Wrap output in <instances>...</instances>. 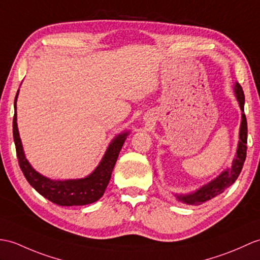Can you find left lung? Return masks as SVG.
<instances>
[{
	"label": "left lung",
	"mask_w": 260,
	"mask_h": 260,
	"mask_svg": "<svg viewBox=\"0 0 260 260\" xmlns=\"http://www.w3.org/2000/svg\"><path fill=\"white\" fill-rule=\"evenodd\" d=\"M235 93H236L237 100L239 102L240 110L244 112V104H245V95L243 92V88L236 83L235 85ZM241 125H240V133H239V144L237 148V155L236 158L233 161V166L231 170H227L224 173H221L218 177L214 179L213 182L205 185L201 189H198L194 194L185 195V196H177L180 202L188 205H201L203 203H206L214 197L221 194L227 187L233 185L236 179L238 178L239 174L243 170L244 162L246 159L247 154V119L245 114L241 116Z\"/></svg>",
	"instance_id": "1"
}]
</instances>
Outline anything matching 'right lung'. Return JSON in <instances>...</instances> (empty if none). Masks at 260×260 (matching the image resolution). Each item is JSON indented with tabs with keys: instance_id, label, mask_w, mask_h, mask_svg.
Returning a JSON list of instances; mask_svg holds the SVG:
<instances>
[{
	"instance_id": "add662e5",
	"label": "right lung",
	"mask_w": 260,
	"mask_h": 260,
	"mask_svg": "<svg viewBox=\"0 0 260 260\" xmlns=\"http://www.w3.org/2000/svg\"><path fill=\"white\" fill-rule=\"evenodd\" d=\"M17 94H19V90H17ZM17 94L14 101L15 113L13 117V138L20 168L29 185L39 194L47 198L50 202L59 205V206H82V205L92 204L99 201L103 194H104L108 182H110L112 172L116 164L118 154L120 149H122L127 133L118 135L112 142L99 167L86 178L64 180V182H61V180H51L42 176L38 172H35L31 165L28 164L25 156H24L16 124Z\"/></svg>"
}]
</instances>
